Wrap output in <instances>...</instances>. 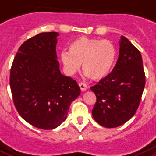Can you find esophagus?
Returning a JSON list of instances; mask_svg holds the SVG:
<instances>
[{"label": "esophagus", "mask_w": 156, "mask_h": 156, "mask_svg": "<svg viewBox=\"0 0 156 156\" xmlns=\"http://www.w3.org/2000/svg\"><path fill=\"white\" fill-rule=\"evenodd\" d=\"M78 85H79V87H80L82 91H85V90L87 89V86L84 83H78Z\"/></svg>", "instance_id": "1"}]
</instances>
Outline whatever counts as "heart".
I'll list each match as a JSON object with an SVG mask.
<instances>
[{
    "label": "heart",
    "instance_id": "heart-1",
    "mask_svg": "<svg viewBox=\"0 0 156 156\" xmlns=\"http://www.w3.org/2000/svg\"><path fill=\"white\" fill-rule=\"evenodd\" d=\"M116 48L111 41L80 37L69 45V52L61 53L66 71L74 73L83 63V72L90 78L100 80L106 77L115 62Z\"/></svg>",
    "mask_w": 156,
    "mask_h": 156
}]
</instances>
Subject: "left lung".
Segmentation results:
<instances>
[{"label":"left lung","mask_w":156,"mask_h":156,"mask_svg":"<svg viewBox=\"0 0 156 156\" xmlns=\"http://www.w3.org/2000/svg\"><path fill=\"white\" fill-rule=\"evenodd\" d=\"M139 50L125 36L120 40L118 60L112 72L90 87L96 95L93 118L106 128H115L133 117L145 87Z\"/></svg>","instance_id":"left-lung-1"}]
</instances>
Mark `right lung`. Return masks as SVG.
Instances as JSON below:
<instances>
[{
  "mask_svg": "<svg viewBox=\"0 0 156 156\" xmlns=\"http://www.w3.org/2000/svg\"><path fill=\"white\" fill-rule=\"evenodd\" d=\"M57 32H43L23 43L10 69L9 84L18 113L36 128L53 129L67 117L80 95L75 80L61 74L56 52Z\"/></svg>",
  "mask_w": 156,
  "mask_h": 156,
  "instance_id": "right-lung-1",
  "label": "right lung"
}]
</instances>
